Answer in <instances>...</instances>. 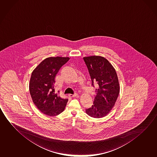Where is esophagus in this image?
Returning a JSON list of instances; mask_svg holds the SVG:
<instances>
[{"label": "esophagus", "mask_w": 157, "mask_h": 157, "mask_svg": "<svg viewBox=\"0 0 157 157\" xmlns=\"http://www.w3.org/2000/svg\"><path fill=\"white\" fill-rule=\"evenodd\" d=\"M69 96H70V97H75L78 96V94H76V93H75L74 94H70Z\"/></svg>", "instance_id": "34e87169"}]
</instances>
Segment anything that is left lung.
Listing matches in <instances>:
<instances>
[{"mask_svg":"<svg viewBox=\"0 0 157 157\" xmlns=\"http://www.w3.org/2000/svg\"><path fill=\"white\" fill-rule=\"evenodd\" d=\"M87 66L92 85H98L96 96L91 108L86 109L88 115L101 118L110 111L115 104L120 92V85L116 71L105 58L91 56L83 58Z\"/></svg>","mask_w":157,"mask_h":157,"instance_id":"obj_1","label":"left lung"}]
</instances>
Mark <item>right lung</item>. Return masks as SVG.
Wrapping results in <instances>:
<instances>
[{
	"instance_id": "1",
	"label": "right lung",
	"mask_w": 157,
	"mask_h": 157,
	"mask_svg": "<svg viewBox=\"0 0 157 157\" xmlns=\"http://www.w3.org/2000/svg\"><path fill=\"white\" fill-rule=\"evenodd\" d=\"M68 57H50L42 61L32 72L29 83V91L33 101L39 110L48 116L58 115L62 113L67 103L55 91V78Z\"/></svg>"
}]
</instances>
